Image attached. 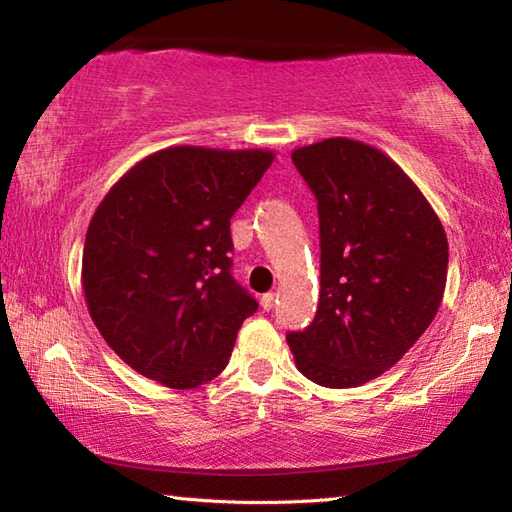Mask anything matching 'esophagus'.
Wrapping results in <instances>:
<instances>
[{"mask_svg":"<svg viewBox=\"0 0 512 512\" xmlns=\"http://www.w3.org/2000/svg\"><path fill=\"white\" fill-rule=\"evenodd\" d=\"M275 300H277L275 293H266V296H262V309L271 311L275 307Z\"/></svg>","mask_w":512,"mask_h":512,"instance_id":"obj_1","label":"esophagus"}]
</instances>
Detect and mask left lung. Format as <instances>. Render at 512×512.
<instances>
[{
	"mask_svg": "<svg viewBox=\"0 0 512 512\" xmlns=\"http://www.w3.org/2000/svg\"><path fill=\"white\" fill-rule=\"evenodd\" d=\"M318 201L320 298L287 336L296 368L354 388L393 368L443 302L449 246L418 185L384 151L329 137L291 151Z\"/></svg>",
	"mask_w": 512,
	"mask_h": 512,
	"instance_id": "obj_1",
	"label": "left lung"
}]
</instances>
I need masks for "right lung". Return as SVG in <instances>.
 <instances>
[{
	"instance_id": "add662e5",
	"label": "right lung",
	"mask_w": 512,
	"mask_h": 512,
	"mask_svg": "<svg viewBox=\"0 0 512 512\" xmlns=\"http://www.w3.org/2000/svg\"><path fill=\"white\" fill-rule=\"evenodd\" d=\"M273 160L268 149L169 146L103 196L85 235L83 296L135 372L189 391L228 366L257 311L230 275V219Z\"/></svg>"
}]
</instances>
